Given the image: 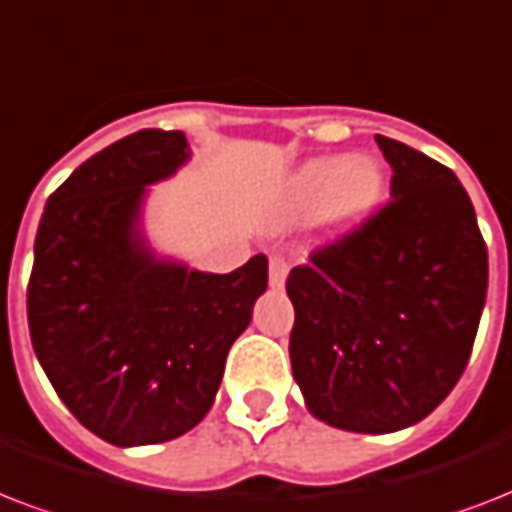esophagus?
Masks as SVG:
<instances>
[{
  "instance_id": "obj_1",
  "label": "esophagus",
  "mask_w": 512,
  "mask_h": 512,
  "mask_svg": "<svg viewBox=\"0 0 512 512\" xmlns=\"http://www.w3.org/2000/svg\"><path fill=\"white\" fill-rule=\"evenodd\" d=\"M268 268H271V287H284V281H287V273H289L287 257L273 255Z\"/></svg>"
}]
</instances>
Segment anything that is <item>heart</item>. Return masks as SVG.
Here are the masks:
<instances>
[{
  "label": "heart",
  "mask_w": 512,
  "mask_h": 512,
  "mask_svg": "<svg viewBox=\"0 0 512 512\" xmlns=\"http://www.w3.org/2000/svg\"><path fill=\"white\" fill-rule=\"evenodd\" d=\"M382 191H385V175L374 159L324 156L303 164L292 175L287 188V207L292 215H308L321 206V223L332 233H348L377 209Z\"/></svg>",
  "instance_id": "heart-1"
}]
</instances>
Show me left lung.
Here are the masks:
<instances>
[{
    "label": "left lung",
    "instance_id": "1",
    "mask_svg": "<svg viewBox=\"0 0 512 512\" xmlns=\"http://www.w3.org/2000/svg\"><path fill=\"white\" fill-rule=\"evenodd\" d=\"M388 204L287 276L292 374L319 420L393 433L428 417L468 366L489 284L476 209L449 167L377 135Z\"/></svg>",
    "mask_w": 512,
    "mask_h": 512
}]
</instances>
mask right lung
<instances>
[{"label":"right lung","instance_id":"right-lung-1","mask_svg":"<svg viewBox=\"0 0 512 512\" xmlns=\"http://www.w3.org/2000/svg\"><path fill=\"white\" fill-rule=\"evenodd\" d=\"M188 156L183 132H132L71 172L36 231L34 353L76 420L114 446L162 444L204 420L268 287L265 255L220 276L156 260L143 244L146 185Z\"/></svg>","mask_w":512,"mask_h":512}]
</instances>
